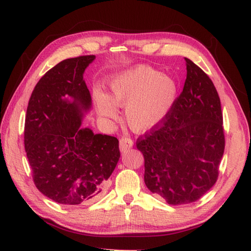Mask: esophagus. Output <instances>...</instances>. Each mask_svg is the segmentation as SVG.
Returning a JSON list of instances; mask_svg holds the SVG:
<instances>
[{
    "instance_id": "esophagus-1",
    "label": "esophagus",
    "mask_w": 251,
    "mask_h": 251,
    "mask_svg": "<svg viewBox=\"0 0 251 251\" xmlns=\"http://www.w3.org/2000/svg\"><path fill=\"white\" fill-rule=\"evenodd\" d=\"M132 146H134V142L128 137H122L120 139V150L122 152H125L128 150Z\"/></svg>"
}]
</instances>
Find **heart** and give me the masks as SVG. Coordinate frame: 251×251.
<instances>
[{"instance_id":"b5f03b06","label":"heart","mask_w":251,"mask_h":251,"mask_svg":"<svg viewBox=\"0 0 251 251\" xmlns=\"http://www.w3.org/2000/svg\"><path fill=\"white\" fill-rule=\"evenodd\" d=\"M175 79L148 66H138L111 78L108 96L96 90V106L101 117L117 119L116 106H125V119L132 130L146 132L166 119L177 100Z\"/></svg>"}]
</instances>
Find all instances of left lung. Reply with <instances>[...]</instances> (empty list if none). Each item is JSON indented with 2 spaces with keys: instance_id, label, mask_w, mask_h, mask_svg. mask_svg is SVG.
I'll use <instances>...</instances> for the list:
<instances>
[{
  "instance_id": "8db88e82",
  "label": "left lung",
  "mask_w": 251,
  "mask_h": 251,
  "mask_svg": "<svg viewBox=\"0 0 251 251\" xmlns=\"http://www.w3.org/2000/svg\"><path fill=\"white\" fill-rule=\"evenodd\" d=\"M185 62L183 90L172 111L136 143L147 188L169 205L196 201L214 186L226 145L215 85L193 61Z\"/></svg>"
}]
</instances>
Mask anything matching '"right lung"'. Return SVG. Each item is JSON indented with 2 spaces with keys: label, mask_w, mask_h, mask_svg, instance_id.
Listing matches in <instances>:
<instances>
[{
  "label": "right lung",
  "mask_w": 251,
  "mask_h": 251,
  "mask_svg": "<svg viewBox=\"0 0 251 251\" xmlns=\"http://www.w3.org/2000/svg\"><path fill=\"white\" fill-rule=\"evenodd\" d=\"M94 55L70 58L47 71L32 92L25 123V149L42 194L75 207L95 201L121 153L117 138L82 128L92 97L83 74Z\"/></svg>",
  "instance_id": "1"
}]
</instances>
